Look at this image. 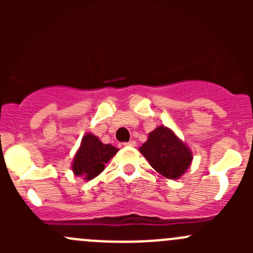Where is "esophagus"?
I'll return each instance as SVG.
<instances>
[{"mask_svg": "<svg viewBox=\"0 0 253 253\" xmlns=\"http://www.w3.org/2000/svg\"><path fill=\"white\" fill-rule=\"evenodd\" d=\"M125 145H128V147H136V141H129V142H125Z\"/></svg>", "mask_w": 253, "mask_h": 253, "instance_id": "34e87169", "label": "esophagus"}]
</instances>
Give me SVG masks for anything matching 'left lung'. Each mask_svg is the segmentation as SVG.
<instances>
[{"label": "left lung", "instance_id": "obj_1", "mask_svg": "<svg viewBox=\"0 0 253 253\" xmlns=\"http://www.w3.org/2000/svg\"><path fill=\"white\" fill-rule=\"evenodd\" d=\"M139 150L155 171L172 180L180 177L192 162L188 148L168 127L160 126L150 132Z\"/></svg>", "mask_w": 253, "mask_h": 253}]
</instances>
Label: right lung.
I'll return each mask as SVG.
<instances>
[{"label":"right lung","mask_w":253,"mask_h":253,"mask_svg":"<svg viewBox=\"0 0 253 253\" xmlns=\"http://www.w3.org/2000/svg\"><path fill=\"white\" fill-rule=\"evenodd\" d=\"M117 148L104 144L98 137L88 133L82 138L72 170L77 176H84L86 180L94 178L105 169V164L117 153Z\"/></svg>","instance_id":"obj_1"}]
</instances>
